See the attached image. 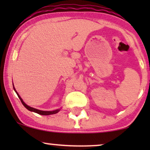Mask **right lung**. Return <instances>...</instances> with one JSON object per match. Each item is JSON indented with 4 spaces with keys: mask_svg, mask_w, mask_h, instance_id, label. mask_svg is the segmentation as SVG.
Here are the masks:
<instances>
[{
    "mask_svg": "<svg viewBox=\"0 0 150 150\" xmlns=\"http://www.w3.org/2000/svg\"><path fill=\"white\" fill-rule=\"evenodd\" d=\"M13 89H14V90H15L16 93H17V95H18V97H19L20 101H21L22 104H23V105L24 106V107L27 108V109H28V110H30V111L35 112H36V113H38V114H40V115H52V114L57 113V112H58L59 111V110H60L59 109H57V110H53V111H44V110H40L36 109V108H34L30 107V106H28V105H26V104L23 102V100H22V98H20V96H19V94H18V93H17V91H16L15 88H13Z\"/></svg>",
    "mask_w": 150,
    "mask_h": 150,
    "instance_id": "add662e5",
    "label": "right lung"
}]
</instances>
